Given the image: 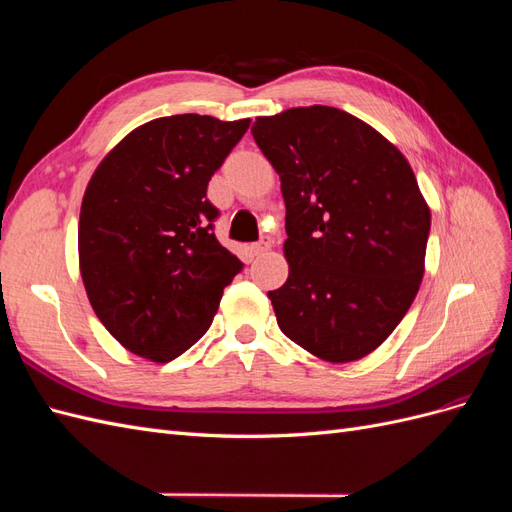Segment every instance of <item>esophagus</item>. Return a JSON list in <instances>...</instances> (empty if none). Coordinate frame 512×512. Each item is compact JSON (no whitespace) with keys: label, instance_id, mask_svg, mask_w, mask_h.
Wrapping results in <instances>:
<instances>
[{"label":"esophagus","instance_id":"34e87169","mask_svg":"<svg viewBox=\"0 0 512 512\" xmlns=\"http://www.w3.org/2000/svg\"><path fill=\"white\" fill-rule=\"evenodd\" d=\"M269 250H271V237H269V235L262 237L260 241H256V243L252 245L254 256H260V254H265V252H269Z\"/></svg>","mask_w":512,"mask_h":512}]
</instances>
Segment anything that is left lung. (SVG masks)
Wrapping results in <instances>:
<instances>
[{
  "instance_id": "1",
  "label": "left lung",
  "mask_w": 512,
  "mask_h": 512,
  "mask_svg": "<svg viewBox=\"0 0 512 512\" xmlns=\"http://www.w3.org/2000/svg\"><path fill=\"white\" fill-rule=\"evenodd\" d=\"M254 141L282 181L288 280L277 324L329 363L359 361L410 309L425 273L431 213L393 143L333 106L258 117Z\"/></svg>"
}]
</instances>
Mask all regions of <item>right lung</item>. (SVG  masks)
<instances>
[{"label": "right lung", "instance_id": "add662e5", "mask_svg": "<svg viewBox=\"0 0 512 512\" xmlns=\"http://www.w3.org/2000/svg\"><path fill=\"white\" fill-rule=\"evenodd\" d=\"M250 119L160 117L132 130L91 175L79 265L96 316L153 363L177 359L211 327L243 262L213 235L207 185Z\"/></svg>", "mask_w": 512, "mask_h": 512}]
</instances>
